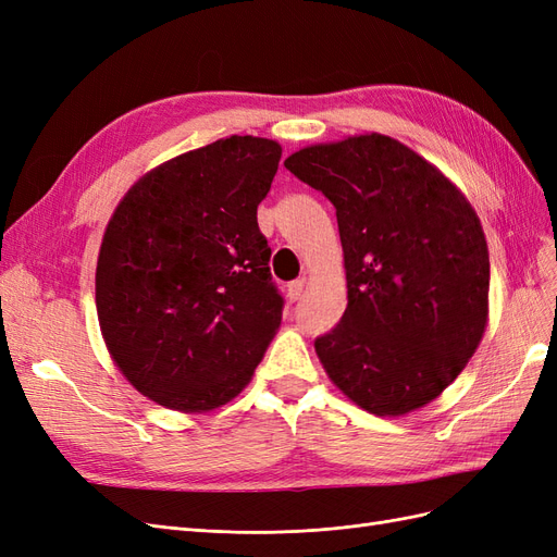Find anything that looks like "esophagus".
Masks as SVG:
<instances>
[{
    "instance_id": "1",
    "label": "esophagus",
    "mask_w": 557,
    "mask_h": 557,
    "mask_svg": "<svg viewBox=\"0 0 557 557\" xmlns=\"http://www.w3.org/2000/svg\"><path fill=\"white\" fill-rule=\"evenodd\" d=\"M301 293H305V278L293 281V283L288 285V299H290V301H297V299L301 297Z\"/></svg>"
}]
</instances>
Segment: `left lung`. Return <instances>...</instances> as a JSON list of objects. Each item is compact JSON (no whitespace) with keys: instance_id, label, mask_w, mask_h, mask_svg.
I'll return each instance as SVG.
<instances>
[{"instance_id":"left-lung-1","label":"left lung","mask_w":557,"mask_h":557,"mask_svg":"<svg viewBox=\"0 0 557 557\" xmlns=\"http://www.w3.org/2000/svg\"><path fill=\"white\" fill-rule=\"evenodd\" d=\"M336 209L348 305L315 352L374 416H407L458 379L487 325L491 258L450 178L385 134L299 148L283 162Z\"/></svg>"}]
</instances>
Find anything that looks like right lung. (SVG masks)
Wrapping results in <instances>:
<instances>
[{
    "label": "right lung",
    "instance_id": "1",
    "mask_svg": "<svg viewBox=\"0 0 557 557\" xmlns=\"http://www.w3.org/2000/svg\"><path fill=\"white\" fill-rule=\"evenodd\" d=\"M281 153L274 139L234 134L153 166L117 201L95 272L99 330L121 374L160 407L232 401L281 327L258 227Z\"/></svg>",
    "mask_w": 557,
    "mask_h": 557
}]
</instances>
